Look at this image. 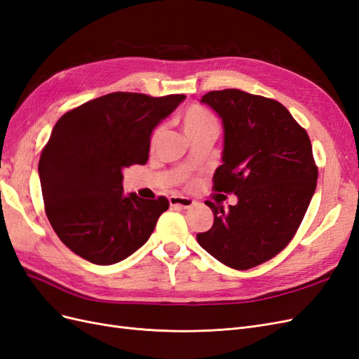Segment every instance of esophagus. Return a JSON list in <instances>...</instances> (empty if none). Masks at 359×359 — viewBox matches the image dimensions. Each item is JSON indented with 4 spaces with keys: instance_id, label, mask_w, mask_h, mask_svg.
Returning a JSON list of instances; mask_svg holds the SVG:
<instances>
[{
    "instance_id": "obj_1",
    "label": "esophagus",
    "mask_w": 359,
    "mask_h": 359,
    "mask_svg": "<svg viewBox=\"0 0 359 359\" xmlns=\"http://www.w3.org/2000/svg\"><path fill=\"white\" fill-rule=\"evenodd\" d=\"M169 203L173 208H181V210H189L194 205V201L190 198H184V196H170Z\"/></svg>"
}]
</instances>
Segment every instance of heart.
<instances>
[{
    "mask_svg": "<svg viewBox=\"0 0 359 359\" xmlns=\"http://www.w3.org/2000/svg\"><path fill=\"white\" fill-rule=\"evenodd\" d=\"M181 126L184 133L187 135L189 139L201 137V136H208L217 135V130H219V121L217 118L208 111L205 109L203 106L199 104H191L181 115ZM160 135V128H157L153 135V142Z\"/></svg>",
    "mask_w": 359,
    "mask_h": 359,
    "instance_id": "b5f03b06",
    "label": "heart"
}]
</instances>
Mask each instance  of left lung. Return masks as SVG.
Segmentation results:
<instances>
[{
	"label": "left lung",
	"mask_w": 359,
	"mask_h": 359,
	"mask_svg": "<svg viewBox=\"0 0 359 359\" xmlns=\"http://www.w3.org/2000/svg\"><path fill=\"white\" fill-rule=\"evenodd\" d=\"M201 102L222 118L224 132L212 189L238 202L229 210L205 202L214 223L198 243L222 264L250 269L290 243L309 208L318 181L310 137L283 104L262 95L223 90Z\"/></svg>",
	"instance_id": "8db88e82"
}]
</instances>
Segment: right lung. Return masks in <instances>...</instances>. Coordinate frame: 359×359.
I'll list each match as a JSON object with an SVG mask.
<instances>
[{
	"instance_id": "1",
	"label": "right lung",
	"mask_w": 359,
	"mask_h": 359,
	"mask_svg": "<svg viewBox=\"0 0 359 359\" xmlns=\"http://www.w3.org/2000/svg\"><path fill=\"white\" fill-rule=\"evenodd\" d=\"M184 99L112 93L58 119L41 151L39 177L49 223L73 253L112 265L148 241L169 201L124 194L123 170L145 165L151 133Z\"/></svg>"
}]
</instances>
